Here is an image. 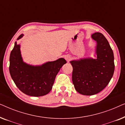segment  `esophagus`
<instances>
[{
    "instance_id": "34e87169",
    "label": "esophagus",
    "mask_w": 125,
    "mask_h": 125,
    "mask_svg": "<svg viewBox=\"0 0 125 125\" xmlns=\"http://www.w3.org/2000/svg\"><path fill=\"white\" fill-rule=\"evenodd\" d=\"M64 58H65V59L66 60L68 61V62L71 60V56H70L69 55H65L64 56Z\"/></svg>"
}]
</instances>
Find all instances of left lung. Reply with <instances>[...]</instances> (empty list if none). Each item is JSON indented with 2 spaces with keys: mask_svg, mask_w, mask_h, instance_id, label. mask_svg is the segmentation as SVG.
<instances>
[{
  "mask_svg": "<svg viewBox=\"0 0 125 125\" xmlns=\"http://www.w3.org/2000/svg\"><path fill=\"white\" fill-rule=\"evenodd\" d=\"M91 37L97 42L96 59L89 57L70 61L73 66L75 89L86 95L102 91L112 79L115 68L113 52L107 39L99 32L92 34Z\"/></svg>",
  "mask_w": 125,
  "mask_h": 125,
  "instance_id": "obj_1",
  "label": "left lung"
}]
</instances>
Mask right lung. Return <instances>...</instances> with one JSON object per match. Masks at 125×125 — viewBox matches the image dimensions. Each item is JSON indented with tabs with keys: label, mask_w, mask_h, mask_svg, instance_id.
I'll list each match as a JSON object with an SVG mask.
<instances>
[{
	"label": "right lung",
	"mask_w": 125,
	"mask_h": 125,
	"mask_svg": "<svg viewBox=\"0 0 125 125\" xmlns=\"http://www.w3.org/2000/svg\"><path fill=\"white\" fill-rule=\"evenodd\" d=\"M24 36L20 35L17 40ZM66 61L63 58L48 61L41 65L33 66L24 62L22 59L20 45L15 42L10 57V73L15 85L25 94L40 97L52 89L56 75Z\"/></svg>",
	"instance_id": "add662e5"
}]
</instances>
